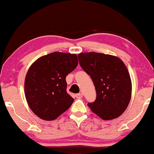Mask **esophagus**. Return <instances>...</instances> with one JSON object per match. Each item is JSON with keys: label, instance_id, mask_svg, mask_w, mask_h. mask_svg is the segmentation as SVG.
Returning a JSON list of instances; mask_svg holds the SVG:
<instances>
[{"label": "esophagus", "instance_id": "esophagus-1", "mask_svg": "<svg viewBox=\"0 0 154 154\" xmlns=\"http://www.w3.org/2000/svg\"><path fill=\"white\" fill-rule=\"evenodd\" d=\"M75 96H76L77 98H82V97H83V94H77L75 95Z\"/></svg>", "mask_w": 154, "mask_h": 154}]
</instances>
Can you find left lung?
I'll use <instances>...</instances> for the list:
<instances>
[{"mask_svg": "<svg viewBox=\"0 0 154 154\" xmlns=\"http://www.w3.org/2000/svg\"><path fill=\"white\" fill-rule=\"evenodd\" d=\"M78 58L96 91V100L88 103V107L103 120L119 117L131 98L132 83L126 66L119 58L102 53H80Z\"/></svg>", "mask_w": 154, "mask_h": 154, "instance_id": "8db88e82", "label": "left lung"}]
</instances>
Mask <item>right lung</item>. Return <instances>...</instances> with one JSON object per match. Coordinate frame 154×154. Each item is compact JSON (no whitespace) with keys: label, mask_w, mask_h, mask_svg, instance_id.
<instances>
[{"label":"right lung","mask_w":154,"mask_h":154,"mask_svg":"<svg viewBox=\"0 0 154 154\" xmlns=\"http://www.w3.org/2000/svg\"><path fill=\"white\" fill-rule=\"evenodd\" d=\"M77 65L76 54L62 52L43 56L31 65L25 78V96L39 118L53 121L72 105L74 99L66 91V77Z\"/></svg>","instance_id":"right-lung-1"}]
</instances>
